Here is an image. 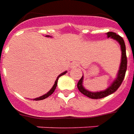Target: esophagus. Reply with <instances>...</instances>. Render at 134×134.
<instances>
[{"label":"esophagus","instance_id":"1","mask_svg":"<svg viewBox=\"0 0 134 134\" xmlns=\"http://www.w3.org/2000/svg\"><path fill=\"white\" fill-rule=\"evenodd\" d=\"M76 66H77V64H73V67H76Z\"/></svg>","mask_w":134,"mask_h":134}]
</instances>
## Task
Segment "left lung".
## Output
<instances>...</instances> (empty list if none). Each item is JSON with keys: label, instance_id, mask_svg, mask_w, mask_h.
<instances>
[{"label": "left lung", "instance_id": "obj_1", "mask_svg": "<svg viewBox=\"0 0 134 134\" xmlns=\"http://www.w3.org/2000/svg\"><path fill=\"white\" fill-rule=\"evenodd\" d=\"M108 38L111 37L113 39H115L118 41V43L121 45V51H122V56H121V65H120V69L118 70V74L117 76V78L115 79L114 82H113L112 85L108 87L106 90H103V91H100V92H96V93H93L88 91L86 89H85V87L82 85V80H83V75L81 77V79L79 80L78 83H77V88L80 90V92L82 93L83 95L87 96L88 98L92 99H100L105 98L106 96L111 95L112 93L115 92L118 90V88L121 86V83L123 82L124 77H125V75H126V72L127 69V57H126V45L124 43V38L121 36H120L118 34H116L114 32H108L107 33Z\"/></svg>", "mask_w": 134, "mask_h": 134}]
</instances>
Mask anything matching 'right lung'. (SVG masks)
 <instances>
[{
  "label": "right lung",
  "mask_w": 134,
  "mask_h": 134,
  "mask_svg": "<svg viewBox=\"0 0 134 134\" xmlns=\"http://www.w3.org/2000/svg\"><path fill=\"white\" fill-rule=\"evenodd\" d=\"M66 72H67V71H65V72H64L63 73H62V74H60L57 77V80H55V82H54V85H53L52 88L51 89V90L48 92V93H47V94H45V95H44V96H41V97H38V98H36L34 99V100H44V99L47 98H48L49 96H50L54 92V90H55L56 87H57V81H58V79L59 78V77H61L62 75H64V74H66Z\"/></svg>",
  "instance_id": "1"
}]
</instances>
